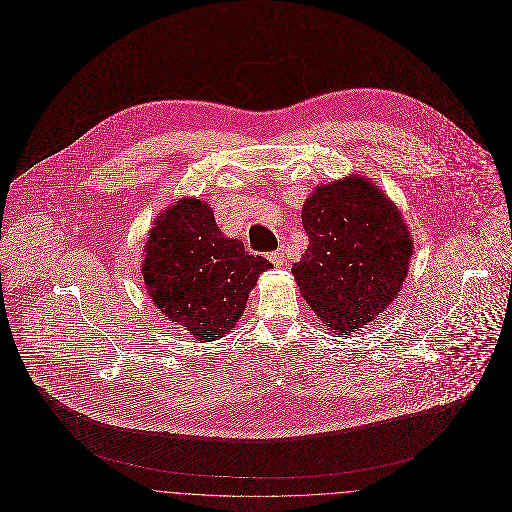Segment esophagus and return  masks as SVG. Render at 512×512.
<instances>
[{
  "label": "esophagus",
  "instance_id": "esophagus-1",
  "mask_svg": "<svg viewBox=\"0 0 512 512\" xmlns=\"http://www.w3.org/2000/svg\"><path fill=\"white\" fill-rule=\"evenodd\" d=\"M270 262H272L276 268H282V266L286 264V256H284V252H282V250L272 252V254H270Z\"/></svg>",
  "mask_w": 512,
  "mask_h": 512
}]
</instances>
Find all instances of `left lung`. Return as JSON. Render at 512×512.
Segmentation results:
<instances>
[{
    "label": "left lung",
    "mask_w": 512,
    "mask_h": 512,
    "mask_svg": "<svg viewBox=\"0 0 512 512\" xmlns=\"http://www.w3.org/2000/svg\"><path fill=\"white\" fill-rule=\"evenodd\" d=\"M309 246L292 274L335 335L370 323L396 299L412 238L396 205L365 177L319 185L301 209Z\"/></svg>",
    "instance_id": "left-lung-1"
}]
</instances>
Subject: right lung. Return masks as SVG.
I'll return each mask as SVG.
<instances>
[{
	"instance_id": "right-lung-1",
	"label": "right lung",
	"mask_w": 512,
	"mask_h": 512,
	"mask_svg": "<svg viewBox=\"0 0 512 512\" xmlns=\"http://www.w3.org/2000/svg\"><path fill=\"white\" fill-rule=\"evenodd\" d=\"M142 274L159 313L197 341L224 337L240 319L248 293L272 264L224 238L211 207L187 197L155 219Z\"/></svg>"
}]
</instances>
